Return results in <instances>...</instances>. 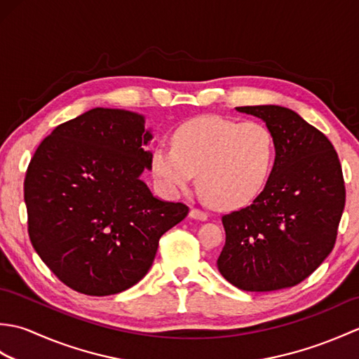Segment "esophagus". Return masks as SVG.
<instances>
[{
    "label": "esophagus",
    "mask_w": 359,
    "mask_h": 359,
    "mask_svg": "<svg viewBox=\"0 0 359 359\" xmlns=\"http://www.w3.org/2000/svg\"><path fill=\"white\" fill-rule=\"evenodd\" d=\"M189 217L196 219V220H207L208 215L202 210H197V208H191L189 210Z\"/></svg>",
    "instance_id": "esophagus-1"
}]
</instances>
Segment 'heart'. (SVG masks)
<instances>
[{
    "label": "heart",
    "instance_id": "heart-1",
    "mask_svg": "<svg viewBox=\"0 0 359 359\" xmlns=\"http://www.w3.org/2000/svg\"><path fill=\"white\" fill-rule=\"evenodd\" d=\"M274 142L259 121L201 116L172 134V147L157 144L151 171L163 193L184 191L197 174V185L217 208L250 203L262 191L273 166Z\"/></svg>",
    "mask_w": 359,
    "mask_h": 359
}]
</instances>
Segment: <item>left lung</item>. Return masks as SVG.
I'll return each instance as SVG.
<instances>
[{
	"instance_id": "left-lung-1",
	"label": "left lung",
	"mask_w": 359,
	"mask_h": 359,
	"mask_svg": "<svg viewBox=\"0 0 359 359\" xmlns=\"http://www.w3.org/2000/svg\"><path fill=\"white\" fill-rule=\"evenodd\" d=\"M262 118L274 142V165L256 199L222 216L220 274L245 292L299 284L330 255L346 205L344 177L327 137L299 114L276 104L241 106Z\"/></svg>"
}]
</instances>
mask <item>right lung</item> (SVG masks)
Wrapping results in <instances>:
<instances>
[{"label": "right lung", "instance_id": "obj_1", "mask_svg": "<svg viewBox=\"0 0 359 359\" xmlns=\"http://www.w3.org/2000/svg\"><path fill=\"white\" fill-rule=\"evenodd\" d=\"M144 117L94 108L58 125L25 179L27 231L38 256L75 292L116 294L151 269L158 241L188 215L152 196Z\"/></svg>", "mask_w": 359, "mask_h": 359}]
</instances>
